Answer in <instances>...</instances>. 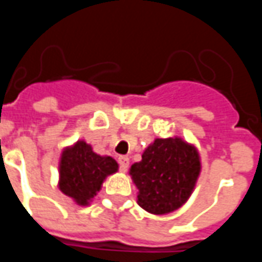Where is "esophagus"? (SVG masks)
Masks as SVG:
<instances>
[{
	"label": "esophagus",
	"mask_w": 262,
	"mask_h": 262,
	"mask_svg": "<svg viewBox=\"0 0 262 262\" xmlns=\"http://www.w3.org/2000/svg\"><path fill=\"white\" fill-rule=\"evenodd\" d=\"M118 161H119L120 171H123V172L127 171V168H129V157L127 156H120Z\"/></svg>",
	"instance_id": "34e87169"
}]
</instances>
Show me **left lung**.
<instances>
[{"label": "left lung", "mask_w": 262, "mask_h": 262, "mask_svg": "<svg viewBox=\"0 0 262 262\" xmlns=\"http://www.w3.org/2000/svg\"><path fill=\"white\" fill-rule=\"evenodd\" d=\"M201 172L198 150L180 137L156 139L129 174L139 189L137 203L148 213L165 214L191 196Z\"/></svg>", "instance_id": "left-lung-1"}]
</instances>
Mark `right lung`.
I'll use <instances>...</instances> for the list:
<instances>
[{
	"label": "right lung",
	"instance_id": "obj_1",
	"mask_svg": "<svg viewBox=\"0 0 262 262\" xmlns=\"http://www.w3.org/2000/svg\"><path fill=\"white\" fill-rule=\"evenodd\" d=\"M118 171V163L109 156L94 153L84 140L66 147L59 164V188L81 206H86L101 189L105 178Z\"/></svg>",
	"mask_w": 262,
	"mask_h": 262
}]
</instances>
